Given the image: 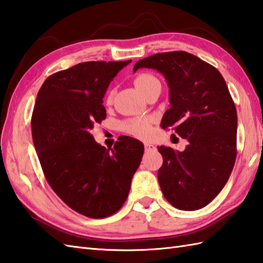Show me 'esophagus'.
I'll use <instances>...</instances> for the list:
<instances>
[{"instance_id": "34e87169", "label": "esophagus", "mask_w": 263, "mask_h": 263, "mask_svg": "<svg viewBox=\"0 0 263 263\" xmlns=\"http://www.w3.org/2000/svg\"><path fill=\"white\" fill-rule=\"evenodd\" d=\"M155 147L153 146V144H150V143H144V150H146V152H148V150H152V149H154Z\"/></svg>"}]
</instances>
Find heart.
Segmentation results:
<instances>
[{
    "label": "heart",
    "instance_id": "b5f03b06",
    "mask_svg": "<svg viewBox=\"0 0 263 263\" xmlns=\"http://www.w3.org/2000/svg\"><path fill=\"white\" fill-rule=\"evenodd\" d=\"M136 88L140 91L144 97L153 91L154 89L160 85L159 80L154 74L150 73H140L138 74L135 80H133ZM113 102V92H109L106 97V104L110 105ZM122 130L125 133L133 137L144 139L150 135L152 127H150V121L146 117H141V119H130L122 123Z\"/></svg>",
    "mask_w": 263,
    "mask_h": 263
}]
</instances>
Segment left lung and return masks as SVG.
I'll return each instance as SVG.
<instances>
[{
    "label": "left lung",
    "instance_id": "8db88e82",
    "mask_svg": "<svg viewBox=\"0 0 263 263\" xmlns=\"http://www.w3.org/2000/svg\"><path fill=\"white\" fill-rule=\"evenodd\" d=\"M155 69L170 88L171 108L160 126L187 139L184 152L158 148L163 166L158 182L175 208L193 211L214 200L231 176L236 159L237 113L224 78L215 66L187 52L154 54L133 66Z\"/></svg>",
    "mask_w": 263,
    "mask_h": 263
}]
</instances>
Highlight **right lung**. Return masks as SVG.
I'll list each match as a JSON object with an SVG mask.
<instances>
[{"instance_id": "obj_1", "label": "right lung", "mask_w": 263, "mask_h": 263, "mask_svg": "<svg viewBox=\"0 0 263 263\" xmlns=\"http://www.w3.org/2000/svg\"><path fill=\"white\" fill-rule=\"evenodd\" d=\"M131 62L90 61L57 72L44 81L33 107L32 141L44 175L65 204L89 218L121 208L144 152L125 136L109 152L91 135L106 117L103 98L110 81Z\"/></svg>"}]
</instances>
